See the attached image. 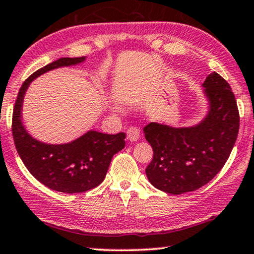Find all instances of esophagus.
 <instances>
[{"label": "esophagus", "mask_w": 254, "mask_h": 254, "mask_svg": "<svg viewBox=\"0 0 254 254\" xmlns=\"http://www.w3.org/2000/svg\"><path fill=\"white\" fill-rule=\"evenodd\" d=\"M127 138L130 142H136V140L139 139V130L137 127H130L129 130L127 131Z\"/></svg>", "instance_id": "1"}]
</instances>
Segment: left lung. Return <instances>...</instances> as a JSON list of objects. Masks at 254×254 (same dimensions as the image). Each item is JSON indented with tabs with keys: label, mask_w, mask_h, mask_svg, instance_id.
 <instances>
[{
	"label": "left lung",
	"mask_w": 254,
	"mask_h": 254,
	"mask_svg": "<svg viewBox=\"0 0 254 254\" xmlns=\"http://www.w3.org/2000/svg\"><path fill=\"white\" fill-rule=\"evenodd\" d=\"M203 86L209 111L200 124L172 127L149 123L143 129L154 150L146 176L166 193L179 195L207 185L225 166L237 140L240 117L230 84L213 72Z\"/></svg>",
	"instance_id": "8db88e82"
}]
</instances>
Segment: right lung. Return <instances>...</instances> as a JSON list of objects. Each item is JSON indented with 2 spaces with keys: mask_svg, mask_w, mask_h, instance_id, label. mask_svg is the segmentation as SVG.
Returning <instances> with one entry per match:
<instances>
[{
  "mask_svg": "<svg viewBox=\"0 0 254 254\" xmlns=\"http://www.w3.org/2000/svg\"><path fill=\"white\" fill-rule=\"evenodd\" d=\"M85 57L60 58L29 75L21 86L13 110L14 143L28 172L46 187L74 194L93 189L105 179L110 162L125 146V133L116 135L88 131L67 144H45L33 138L21 123V109L26 90L33 79L63 66L77 65Z\"/></svg>",
  "mask_w": 254,
  "mask_h": 254,
  "instance_id": "add662e5",
  "label": "right lung"
}]
</instances>
